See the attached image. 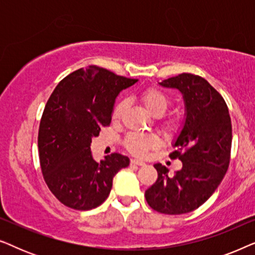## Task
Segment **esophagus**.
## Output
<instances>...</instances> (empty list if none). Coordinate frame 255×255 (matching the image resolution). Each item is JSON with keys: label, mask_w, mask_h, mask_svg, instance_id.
Returning <instances> with one entry per match:
<instances>
[{"label": "esophagus", "mask_w": 255, "mask_h": 255, "mask_svg": "<svg viewBox=\"0 0 255 255\" xmlns=\"http://www.w3.org/2000/svg\"><path fill=\"white\" fill-rule=\"evenodd\" d=\"M131 165H135V166H145V162L142 160L139 159H131Z\"/></svg>", "instance_id": "obj_1"}]
</instances>
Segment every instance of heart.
<instances>
[{
    "label": "heart",
    "instance_id": "1",
    "mask_svg": "<svg viewBox=\"0 0 255 255\" xmlns=\"http://www.w3.org/2000/svg\"><path fill=\"white\" fill-rule=\"evenodd\" d=\"M139 99L144 104L146 109L151 113L153 116L160 117L168 110L169 100L161 90L155 88H146L141 90L139 94ZM127 109V102L120 101L113 110V120L120 121L124 115ZM160 127L166 134H173L179 130L180 120L179 117L169 115V116L163 117L160 122ZM158 145V138L153 134H144V133H128L124 139V146L128 152L132 154L141 156L144 155L149 148L154 147Z\"/></svg>",
    "mask_w": 255,
    "mask_h": 255
}]
</instances>
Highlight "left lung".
Segmentation results:
<instances>
[{"instance_id": "8db88e82", "label": "left lung", "mask_w": 255, "mask_h": 255, "mask_svg": "<svg viewBox=\"0 0 255 255\" xmlns=\"http://www.w3.org/2000/svg\"><path fill=\"white\" fill-rule=\"evenodd\" d=\"M160 85L179 89L186 104V122L169 154L182 161V168L169 177L168 168L155 163L158 179L145 191V198L153 210L182 215L201 207L228 172L231 118L223 96L201 76L182 73Z\"/></svg>"}]
</instances>
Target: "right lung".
I'll list each match as a JSON object with an SVG mask.
<instances>
[{"mask_svg": "<svg viewBox=\"0 0 255 255\" xmlns=\"http://www.w3.org/2000/svg\"><path fill=\"white\" fill-rule=\"evenodd\" d=\"M92 65L71 73L51 94L38 132L44 180L66 207L90 210L109 196L113 179L130 160L120 153L93 159L92 138L110 125L120 92L137 82Z\"/></svg>", "mask_w": 255, "mask_h": 255, "instance_id": "obj_1", "label": "right lung"}]
</instances>
